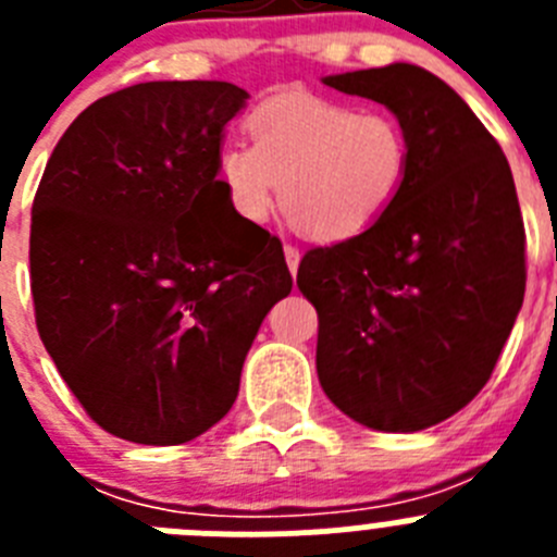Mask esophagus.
I'll return each mask as SVG.
<instances>
[{"instance_id": "obj_1", "label": "esophagus", "mask_w": 557, "mask_h": 557, "mask_svg": "<svg viewBox=\"0 0 557 557\" xmlns=\"http://www.w3.org/2000/svg\"><path fill=\"white\" fill-rule=\"evenodd\" d=\"M284 256H287V268L289 273H298V264H301V250L295 248V245H284Z\"/></svg>"}]
</instances>
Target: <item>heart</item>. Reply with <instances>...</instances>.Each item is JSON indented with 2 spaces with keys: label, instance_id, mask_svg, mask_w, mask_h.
<instances>
[{
  "label": "heart",
  "instance_id": "b5f03b06",
  "mask_svg": "<svg viewBox=\"0 0 557 557\" xmlns=\"http://www.w3.org/2000/svg\"><path fill=\"white\" fill-rule=\"evenodd\" d=\"M250 147H220L218 184L248 223L282 206L289 223L314 239H348L371 228L410 175V133L382 108L289 91L250 111Z\"/></svg>",
  "mask_w": 557,
  "mask_h": 557
}]
</instances>
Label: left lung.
I'll list each match as a JSON object with an SVG mask.
<instances>
[{
    "mask_svg": "<svg viewBox=\"0 0 557 557\" xmlns=\"http://www.w3.org/2000/svg\"><path fill=\"white\" fill-rule=\"evenodd\" d=\"M323 83L391 108L412 164L371 228L298 264L318 309V379L362 426L426 430L485 387L524 301L513 175L474 111L426 69L391 63Z\"/></svg>",
    "mask_w": 557,
    "mask_h": 557,
    "instance_id": "obj_1",
    "label": "left lung"
}]
</instances>
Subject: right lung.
Here are the masks:
<instances>
[{
	"instance_id": "add662e5",
	"label": "right lung",
	"mask_w": 557,
	"mask_h": 557,
	"mask_svg": "<svg viewBox=\"0 0 557 557\" xmlns=\"http://www.w3.org/2000/svg\"><path fill=\"white\" fill-rule=\"evenodd\" d=\"M248 91L152 81L100 97L55 145L33 200L29 287L58 373L95 424L175 446L239 393L256 332L293 275L278 236L218 184Z\"/></svg>"
}]
</instances>
